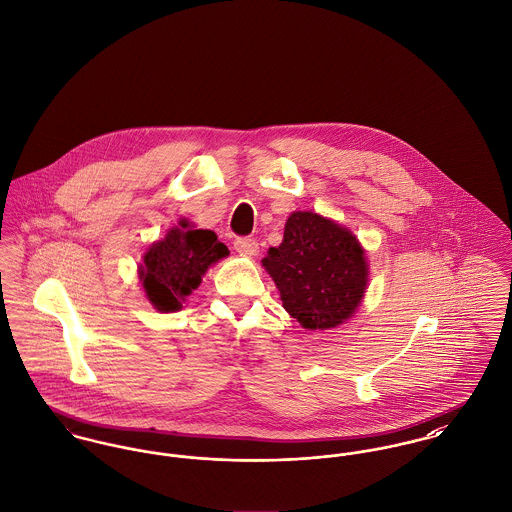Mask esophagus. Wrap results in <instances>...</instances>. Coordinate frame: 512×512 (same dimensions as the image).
Masks as SVG:
<instances>
[{
  "label": "esophagus",
  "mask_w": 512,
  "mask_h": 512,
  "mask_svg": "<svg viewBox=\"0 0 512 512\" xmlns=\"http://www.w3.org/2000/svg\"><path fill=\"white\" fill-rule=\"evenodd\" d=\"M234 247H236L237 253L247 255V257H255L259 253V243L251 237H237Z\"/></svg>",
  "instance_id": "34e87169"
}]
</instances>
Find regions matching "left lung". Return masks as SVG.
<instances>
[{
  "label": "left lung",
  "instance_id": "obj_1",
  "mask_svg": "<svg viewBox=\"0 0 512 512\" xmlns=\"http://www.w3.org/2000/svg\"><path fill=\"white\" fill-rule=\"evenodd\" d=\"M282 306L304 329L345 323L364 298L368 263L351 230L315 212H292L284 239L261 261Z\"/></svg>",
  "mask_w": 512,
  "mask_h": 512
}]
</instances>
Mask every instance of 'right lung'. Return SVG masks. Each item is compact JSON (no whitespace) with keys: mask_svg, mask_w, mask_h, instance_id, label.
<instances>
[{"mask_svg":"<svg viewBox=\"0 0 512 512\" xmlns=\"http://www.w3.org/2000/svg\"><path fill=\"white\" fill-rule=\"evenodd\" d=\"M228 255V247L212 230H195L183 218L179 226L148 247L138 275L158 312H177L185 298L197 290L208 267Z\"/></svg>","mask_w":512,"mask_h":512,"instance_id":"add662e5","label":"right lung"}]
</instances>
